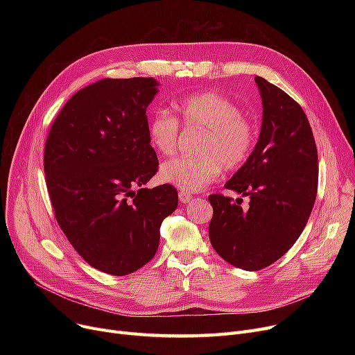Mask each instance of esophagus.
Returning a JSON list of instances; mask_svg holds the SVG:
<instances>
[{"instance_id":"1","label":"esophagus","mask_w":355,"mask_h":355,"mask_svg":"<svg viewBox=\"0 0 355 355\" xmlns=\"http://www.w3.org/2000/svg\"><path fill=\"white\" fill-rule=\"evenodd\" d=\"M178 198H180L181 202H190L193 200V196L190 193H187V191H180L178 193Z\"/></svg>"}]
</instances>
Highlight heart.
<instances>
[{"mask_svg":"<svg viewBox=\"0 0 355 355\" xmlns=\"http://www.w3.org/2000/svg\"><path fill=\"white\" fill-rule=\"evenodd\" d=\"M177 118L158 110L148 122V139L162 157L175 154L180 123L201 129L196 157L175 158L161 166L159 178L185 191H198L217 180L223 170L236 171L252 155L256 144L254 123L241 115L240 107L214 92H198L173 103Z\"/></svg>","mask_w":355,"mask_h":355,"instance_id":"1","label":"heart"}]
</instances>
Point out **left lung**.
<instances>
[{"label":"left lung","instance_id":"8db88e82","mask_svg":"<svg viewBox=\"0 0 355 355\" xmlns=\"http://www.w3.org/2000/svg\"><path fill=\"white\" fill-rule=\"evenodd\" d=\"M263 105L259 141L225 187L249 196L211 194L209 236L230 265L260 270L281 259L301 236L318 190V151L304 109L282 89L256 76Z\"/></svg>","mask_w":355,"mask_h":355}]
</instances>
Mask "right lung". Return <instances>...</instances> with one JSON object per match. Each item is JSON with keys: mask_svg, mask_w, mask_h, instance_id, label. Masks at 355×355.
I'll use <instances>...</instances> for the list:
<instances>
[{"mask_svg": "<svg viewBox=\"0 0 355 355\" xmlns=\"http://www.w3.org/2000/svg\"><path fill=\"white\" fill-rule=\"evenodd\" d=\"M157 86L153 78H130L80 89L54 119L44 146L55 220L90 266L114 276L154 257L161 223L178 206L171 184L142 189L158 171L146 118Z\"/></svg>", "mask_w": 355, "mask_h": 355, "instance_id": "add662e5", "label": "right lung"}]
</instances>
